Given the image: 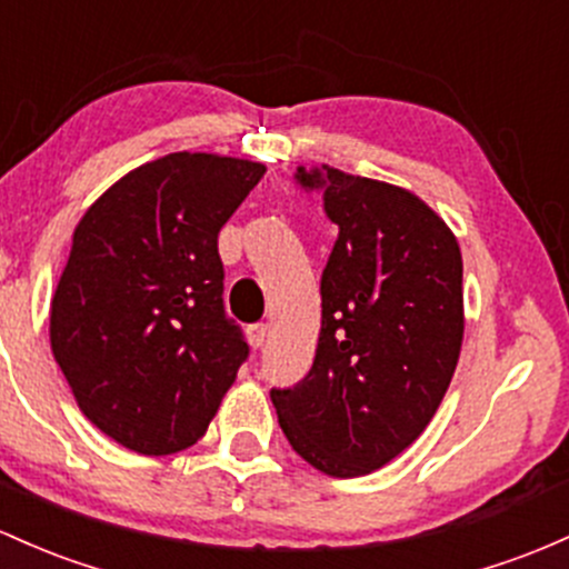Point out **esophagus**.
Wrapping results in <instances>:
<instances>
[{"label": "esophagus", "mask_w": 569, "mask_h": 569, "mask_svg": "<svg viewBox=\"0 0 569 569\" xmlns=\"http://www.w3.org/2000/svg\"><path fill=\"white\" fill-rule=\"evenodd\" d=\"M267 335H270V327H267V323H253V327H248V342H251L253 348L264 346Z\"/></svg>", "instance_id": "obj_1"}]
</instances>
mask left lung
Listing matches in <instances>:
<instances>
[{
    "label": "left lung",
    "mask_w": 569,
    "mask_h": 569,
    "mask_svg": "<svg viewBox=\"0 0 569 569\" xmlns=\"http://www.w3.org/2000/svg\"><path fill=\"white\" fill-rule=\"evenodd\" d=\"M295 178L323 193L337 240L321 274L313 367L270 397L308 465L367 476L399 457L446 397L465 337L461 251L408 189L327 164Z\"/></svg>",
    "instance_id": "1"
}]
</instances>
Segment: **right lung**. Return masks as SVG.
<instances>
[{"instance_id": "1", "label": "right lung", "mask_w": 569, "mask_h": 569, "mask_svg": "<svg viewBox=\"0 0 569 569\" xmlns=\"http://www.w3.org/2000/svg\"><path fill=\"white\" fill-rule=\"evenodd\" d=\"M267 172L170 153L86 210L51 302V348L78 408L146 457L193 446L248 359L223 310L218 232Z\"/></svg>"}]
</instances>
